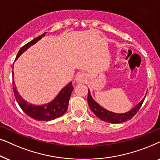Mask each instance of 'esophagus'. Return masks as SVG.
Segmentation results:
<instances>
[{
    "instance_id": "1",
    "label": "esophagus",
    "mask_w": 160,
    "mask_h": 160,
    "mask_svg": "<svg viewBox=\"0 0 160 160\" xmlns=\"http://www.w3.org/2000/svg\"><path fill=\"white\" fill-rule=\"evenodd\" d=\"M87 79L86 75L84 73H78L76 77V82L78 83V84H82V83H84L85 81Z\"/></svg>"
}]
</instances>
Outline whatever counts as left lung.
Instances as JSON below:
<instances>
[{"mask_svg":"<svg viewBox=\"0 0 160 160\" xmlns=\"http://www.w3.org/2000/svg\"><path fill=\"white\" fill-rule=\"evenodd\" d=\"M89 90V89H88ZM145 98H143L141 101H140L132 110H130L128 112L124 113H113L111 111H109L102 106H100L95 100L92 98L90 92H88V97H87V101H88L89 106L92 111L95 113L96 117L99 118L102 121L109 122V123L113 124H117V123H122L129 120L134 117L136 114V113L138 111V110L141 108V106L143 104Z\"/></svg>","mask_w":160,"mask_h":160,"instance_id":"obj_1","label":"left lung"}]
</instances>
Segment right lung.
Returning <instances> with one entry per match:
<instances>
[{"label":"right lung","mask_w":160,"mask_h":160,"mask_svg":"<svg viewBox=\"0 0 160 160\" xmlns=\"http://www.w3.org/2000/svg\"><path fill=\"white\" fill-rule=\"evenodd\" d=\"M44 32L41 36L37 37L34 38L30 42H28L27 44L24 45L22 47L19 49L18 54L16 57L15 60H17V58L26 51L28 48L31 47L36 43L37 41H38L43 36H45ZM13 76V90H14V96L16 98L19 106L22 108L24 112L28 116L32 119L38 120V121H51L57 118L60 117L64 113L66 112L68 106V102L70 98H71V92L73 91V87L72 86V82H70L67 86H65L64 88L60 90V92L56 98L49 103L41 105V106H35V105L28 103L27 101H25L19 95L18 91L17 90L16 85L14 82V72H12Z\"/></svg>","instance_id":"obj_1"}]
</instances>
